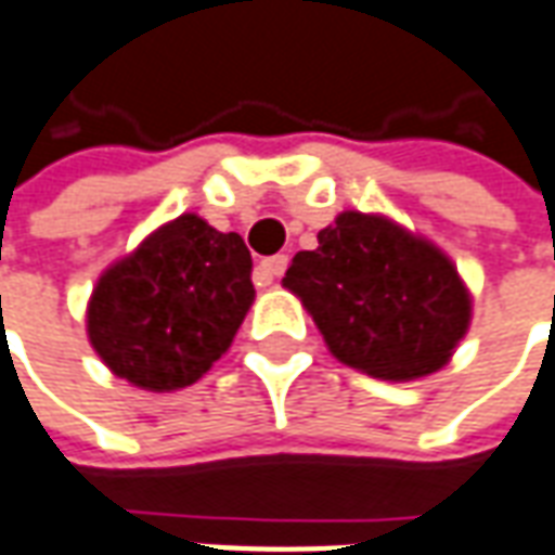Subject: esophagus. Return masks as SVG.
<instances>
[{
	"label": "esophagus",
	"mask_w": 555,
	"mask_h": 555,
	"mask_svg": "<svg viewBox=\"0 0 555 555\" xmlns=\"http://www.w3.org/2000/svg\"><path fill=\"white\" fill-rule=\"evenodd\" d=\"M285 267H288V258H285V255H273V258H263V261L258 263V276H261L263 285H270L273 279H279L282 273H285Z\"/></svg>",
	"instance_id": "1"
}]
</instances>
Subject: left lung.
<instances>
[{
	"instance_id": "obj_1",
	"label": "left lung",
	"mask_w": 555,
	"mask_h": 555,
	"mask_svg": "<svg viewBox=\"0 0 555 555\" xmlns=\"http://www.w3.org/2000/svg\"><path fill=\"white\" fill-rule=\"evenodd\" d=\"M282 285L322 331L331 356L376 376L440 371L470 327V292L450 255L388 215L346 209L297 251Z\"/></svg>"
}]
</instances>
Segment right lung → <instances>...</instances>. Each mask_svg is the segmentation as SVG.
Returning <instances> with one entry per match:
<instances>
[{"instance_id": "right-lung-1", "label": "right lung", "mask_w": 555, "mask_h": 555, "mask_svg": "<svg viewBox=\"0 0 555 555\" xmlns=\"http://www.w3.org/2000/svg\"><path fill=\"white\" fill-rule=\"evenodd\" d=\"M255 300L240 233L172 218L96 279L88 337L108 371L145 391L194 386L230 349Z\"/></svg>"}]
</instances>
